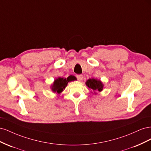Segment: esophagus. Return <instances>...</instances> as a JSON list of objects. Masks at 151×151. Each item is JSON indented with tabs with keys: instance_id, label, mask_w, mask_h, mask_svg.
Returning a JSON list of instances; mask_svg holds the SVG:
<instances>
[{
	"instance_id": "obj_1",
	"label": "esophagus",
	"mask_w": 151,
	"mask_h": 151,
	"mask_svg": "<svg viewBox=\"0 0 151 151\" xmlns=\"http://www.w3.org/2000/svg\"><path fill=\"white\" fill-rule=\"evenodd\" d=\"M76 77H77V79H78L79 81H81L83 80V75H81V74L77 75Z\"/></svg>"
}]
</instances>
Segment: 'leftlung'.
Returning <instances> with one entry per match:
<instances>
[{
    "label": "left lung",
    "instance_id": "1",
    "mask_svg": "<svg viewBox=\"0 0 151 151\" xmlns=\"http://www.w3.org/2000/svg\"><path fill=\"white\" fill-rule=\"evenodd\" d=\"M86 85L88 86L89 88L92 89L95 93L96 91H101L103 90V85L102 83L99 80L94 79H89L86 83Z\"/></svg>",
    "mask_w": 151,
    "mask_h": 151
}]
</instances>
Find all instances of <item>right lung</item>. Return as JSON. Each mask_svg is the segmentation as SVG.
I'll return each mask as SVG.
<instances>
[{"label":"right lung","instance_id":"add662e5","mask_svg":"<svg viewBox=\"0 0 151 151\" xmlns=\"http://www.w3.org/2000/svg\"><path fill=\"white\" fill-rule=\"evenodd\" d=\"M74 77L73 76H69L68 77L67 79H63L62 77H59V78L57 79L54 81L53 85L52 86V89L53 92H55L57 93H60L63 89L65 88V86L67 85V83L68 82L74 81Z\"/></svg>","mask_w":151,"mask_h":151}]
</instances>
